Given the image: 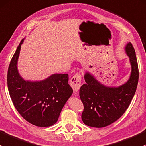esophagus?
I'll return each instance as SVG.
<instances>
[{
    "instance_id": "esophagus-1",
    "label": "esophagus",
    "mask_w": 146,
    "mask_h": 146,
    "mask_svg": "<svg viewBox=\"0 0 146 146\" xmlns=\"http://www.w3.org/2000/svg\"><path fill=\"white\" fill-rule=\"evenodd\" d=\"M81 80H82V76L80 74H76L74 76H73V77H72L70 80V86L72 87L75 93H77V91L80 88Z\"/></svg>"
}]
</instances>
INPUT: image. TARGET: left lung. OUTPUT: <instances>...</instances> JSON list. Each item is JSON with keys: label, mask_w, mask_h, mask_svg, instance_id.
I'll use <instances>...</instances> for the list:
<instances>
[{"label": "left lung", "mask_w": 146, "mask_h": 146, "mask_svg": "<svg viewBox=\"0 0 146 146\" xmlns=\"http://www.w3.org/2000/svg\"><path fill=\"white\" fill-rule=\"evenodd\" d=\"M131 71L126 83L119 86H106L86 72V84L79 89L84 109L82 119L86 125L102 128L116 121L122 116L136 93L139 82V67L136 52L131 43L125 46Z\"/></svg>", "instance_id": "obj_1"}]
</instances>
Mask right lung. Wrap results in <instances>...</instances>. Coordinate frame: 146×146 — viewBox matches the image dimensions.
<instances>
[{"instance_id": "right-lung-1", "label": "right lung", "mask_w": 146, "mask_h": 146, "mask_svg": "<svg viewBox=\"0 0 146 146\" xmlns=\"http://www.w3.org/2000/svg\"><path fill=\"white\" fill-rule=\"evenodd\" d=\"M22 40L7 71V87L14 106L25 120L33 125L50 127L58 121L60 114L73 93L68 84L67 74H53L41 81L24 79L17 69Z\"/></svg>"}]
</instances>
